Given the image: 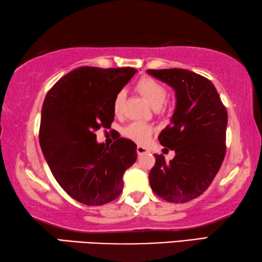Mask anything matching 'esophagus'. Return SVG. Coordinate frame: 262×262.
Here are the masks:
<instances>
[{
  "label": "esophagus",
  "instance_id": "1",
  "mask_svg": "<svg viewBox=\"0 0 262 262\" xmlns=\"http://www.w3.org/2000/svg\"><path fill=\"white\" fill-rule=\"evenodd\" d=\"M136 152H137V155H144V154H148L149 150L147 148L141 147V145H139V147L136 148Z\"/></svg>",
  "mask_w": 262,
  "mask_h": 262
}]
</instances>
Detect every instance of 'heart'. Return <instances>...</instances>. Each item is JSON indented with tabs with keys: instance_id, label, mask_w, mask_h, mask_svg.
<instances>
[{
	"instance_id": "obj_1",
	"label": "heart",
	"mask_w": 262,
	"mask_h": 262,
	"mask_svg": "<svg viewBox=\"0 0 262 262\" xmlns=\"http://www.w3.org/2000/svg\"><path fill=\"white\" fill-rule=\"evenodd\" d=\"M136 90L144 97L145 100L155 110L161 107L166 98V89L151 77H142L136 83ZM123 100H125V92L120 91L115 96L113 101V111L115 114L121 113ZM125 134L136 143L144 144L147 143L152 134V127L142 122H133L125 129Z\"/></svg>"
}]
</instances>
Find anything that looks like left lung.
<instances>
[{"instance_id":"left-lung-1","label":"left lung","mask_w":262,"mask_h":262,"mask_svg":"<svg viewBox=\"0 0 262 262\" xmlns=\"http://www.w3.org/2000/svg\"><path fill=\"white\" fill-rule=\"evenodd\" d=\"M174 91L176 108L161 132L163 147L173 150L168 163L155 155L149 173L154 193L168 202L184 203L209 187L225 156L228 113L209 79L186 69L147 70Z\"/></svg>"}]
</instances>
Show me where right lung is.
<instances>
[{"label":"right lung","mask_w":262,"mask_h":262,"mask_svg":"<svg viewBox=\"0 0 262 262\" xmlns=\"http://www.w3.org/2000/svg\"><path fill=\"white\" fill-rule=\"evenodd\" d=\"M136 73L134 68H77L57 81L43 100L39 132L43 157L64 192L86 206L117 199L123 173L136 161L133 141L121 137L108 148L95 134L111 127L115 96Z\"/></svg>","instance_id":"obj_1"}]
</instances>
